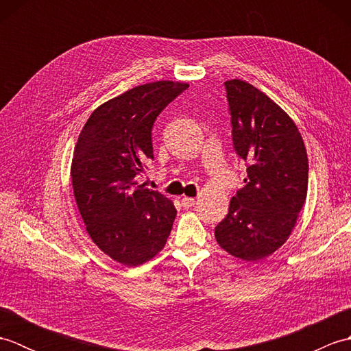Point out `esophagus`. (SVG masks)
<instances>
[{
    "label": "esophagus",
    "instance_id": "1",
    "mask_svg": "<svg viewBox=\"0 0 351 351\" xmlns=\"http://www.w3.org/2000/svg\"><path fill=\"white\" fill-rule=\"evenodd\" d=\"M181 204H182L184 208H191L193 205L196 204V199H195V197H187V196H185V197H182Z\"/></svg>",
    "mask_w": 351,
    "mask_h": 351
}]
</instances>
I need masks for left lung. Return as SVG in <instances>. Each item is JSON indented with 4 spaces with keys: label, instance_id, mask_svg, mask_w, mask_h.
<instances>
[{
    "label": "left lung",
    "instance_id": "obj_1",
    "mask_svg": "<svg viewBox=\"0 0 351 351\" xmlns=\"http://www.w3.org/2000/svg\"><path fill=\"white\" fill-rule=\"evenodd\" d=\"M225 86L234 147L249 166L215 240L229 255L255 263L293 232L308 195V154L294 121L271 98L238 78Z\"/></svg>",
    "mask_w": 351,
    "mask_h": 351
}]
</instances>
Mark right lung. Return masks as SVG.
I'll return each instance as SVG.
<instances>
[{"label": "right lung", "mask_w": 351, "mask_h": 351, "mask_svg": "<svg viewBox=\"0 0 351 351\" xmlns=\"http://www.w3.org/2000/svg\"><path fill=\"white\" fill-rule=\"evenodd\" d=\"M187 87L154 81L101 104L73 149L72 189L87 234L122 265H141L158 255L173 225V202L138 185L137 176L154 160L156 116Z\"/></svg>", "instance_id": "obj_1"}]
</instances>
